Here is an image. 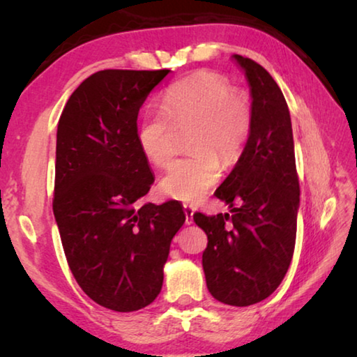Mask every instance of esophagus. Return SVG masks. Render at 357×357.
I'll use <instances>...</instances> for the list:
<instances>
[{"label":"esophagus","mask_w":357,"mask_h":357,"mask_svg":"<svg viewBox=\"0 0 357 357\" xmlns=\"http://www.w3.org/2000/svg\"><path fill=\"white\" fill-rule=\"evenodd\" d=\"M193 213H195V209H193L190 204H184V214H185V223H190L193 222Z\"/></svg>","instance_id":"1"}]
</instances>
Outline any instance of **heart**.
I'll return each mask as SVG.
<instances>
[{
	"label": "heart",
	"instance_id": "b5f03b06",
	"mask_svg": "<svg viewBox=\"0 0 357 357\" xmlns=\"http://www.w3.org/2000/svg\"><path fill=\"white\" fill-rule=\"evenodd\" d=\"M162 108H151L138 123L137 142L157 167H165L176 151L174 126L193 124L187 146L193 153L176 159L160 181V189L174 200L195 203L217 184L220 159L231 164L243 153L250 134V108L234 93L225 77L202 70L168 86Z\"/></svg>",
	"mask_w": 357,
	"mask_h": 357
}]
</instances>
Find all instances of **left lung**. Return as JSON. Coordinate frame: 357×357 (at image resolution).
<instances>
[{"instance_id": "8db88e82", "label": "left lung", "mask_w": 357, "mask_h": 357, "mask_svg": "<svg viewBox=\"0 0 357 357\" xmlns=\"http://www.w3.org/2000/svg\"><path fill=\"white\" fill-rule=\"evenodd\" d=\"M250 89V134L236 165L214 195L229 214H193L208 247L209 293L247 307L273 294L291 263L299 211L291 118L279 84L258 63L233 55ZM239 202L238 208L234 203Z\"/></svg>"}]
</instances>
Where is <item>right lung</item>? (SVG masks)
Returning a JSON list of instances; mask_svg holds the SVG:
<instances>
[{
	"mask_svg": "<svg viewBox=\"0 0 357 357\" xmlns=\"http://www.w3.org/2000/svg\"><path fill=\"white\" fill-rule=\"evenodd\" d=\"M164 70L96 72L66 104L56 132L53 214L69 268L96 304L149 305L162 289L183 204L142 203L154 183L137 118Z\"/></svg>",
	"mask_w": 357,
	"mask_h": 357,
	"instance_id": "obj_1",
	"label": "right lung"
}]
</instances>
